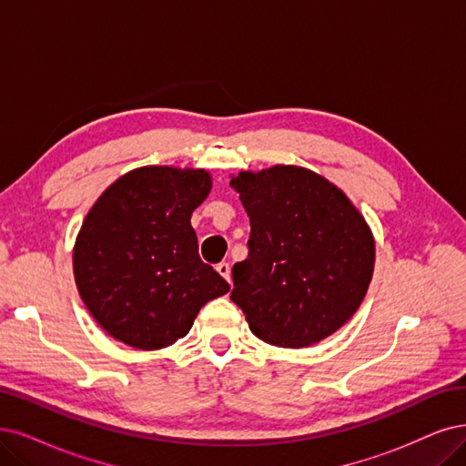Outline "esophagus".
Here are the masks:
<instances>
[{
  "label": "esophagus",
  "instance_id": "obj_1",
  "mask_svg": "<svg viewBox=\"0 0 466 466\" xmlns=\"http://www.w3.org/2000/svg\"><path fill=\"white\" fill-rule=\"evenodd\" d=\"M217 270H218V274H220V277H222L224 280L230 282V265H228V263H218V265H217Z\"/></svg>",
  "mask_w": 466,
  "mask_h": 466
}]
</instances>
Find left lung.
Masks as SVG:
<instances>
[{
	"label": "left lung",
	"instance_id": "8db88e82",
	"mask_svg": "<svg viewBox=\"0 0 466 466\" xmlns=\"http://www.w3.org/2000/svg\"><path fill=\"white\" fill-rule=\"evenodd\" d=\"M230 186L251 224L230 299L251 332L279 348H307L334 334L372 279L376 249L363 215L332 182L294 165L244 170Z\"/></svg>",
	"mask_w": 466,
	"mask_h": 466
}]
</instances>
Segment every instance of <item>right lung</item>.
<instances>
[{
  "mask_svg": "<svg viewBox=\"0 0 466 466\" xmlns=\"http://www.w3.org/2000/svg\"><path fill=\"white\" fill-rule=\"evenodd\" d=\"M211 192L203 168L142 167L115 180L78 232L73 267L96 322L136 350L184 338L199 309L230 289L201 261L192 213Z\"/></svg>",
  "mask_w": 466,
  "mask_h": 466,
  "instance_id": "obj_1",
  "label": "right lung"
}]
</instances>
